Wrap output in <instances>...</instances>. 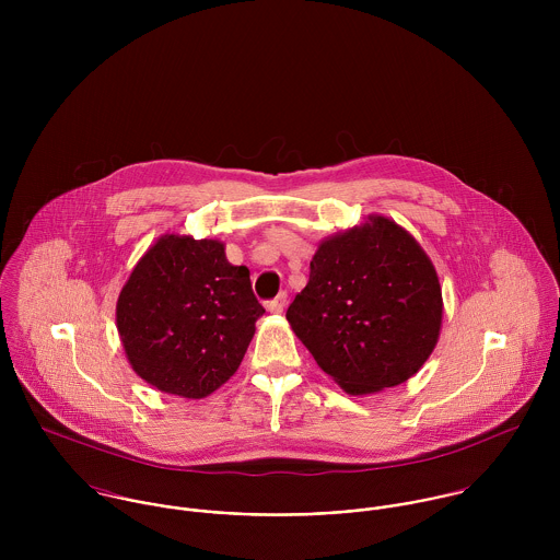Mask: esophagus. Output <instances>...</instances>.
Wrapping results in <instances>:
<instances>
[{
	"label": "esophagus",
	"mask_w": 560,
	"mask_h": 560,
	"mask_svg": "<svg viewBox=\"0 0 560 560\" xmlns=\"http://www.w3.org/2000/svg\"><path fill=\"white\" fill-rule=\"evenodd\" d=\"M284 306H287V293H280L276 300L267 302V311L273 315H280L284 311Z\"/></svg>",
	"instance_id": "esophagus-1"
}]
</instances>
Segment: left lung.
I'll use <instances>...</instances> for the list:
<instances>
[{"instance_id": "8db88e82", "label": "left lung", "mask_w": 560, "mask_h": 560, "mask_svg": "<svg viewBox=\"0 0 560 560\" xmlns=\"http://www.w3.org/2000/svg\"><path fill=\"white\" fill-rule=\"evenodd\" d=\"M438 271L402 226L371 213L320 241L304 291L287 311L295 336L347 395L413 377L442 329Z\"/></svg>"}]
</instances>
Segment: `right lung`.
<instances>
[{
	"label": "right lung",
	"mask_w": 560,
	"mask_h": 560,
	"mask_svg": "<svg viewBox=\"0 0 560 560\" xmlns=\"http://www.w3.org/2000/svg\"><path fill=\"white\" fill-rule=\"evenodd\" d=\"M262 313L249 269L229 262L222 241L165 233L125 282L116 327L138 377L205 399L237 373Z\"/></svg>",
	"instance_id": "add662e5"
}]
</instances>
